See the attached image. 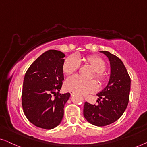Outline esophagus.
I'll return each mask as SVG.
<instances>
[{
  "label": "esophagus",
  "mask_w": 147,
  "mask_h": 147,
  "mask_svg": "<svg viewBox=\"0 0 147 147\" xmlns=\"http://www.w3.org/2000/svg\"><path fill=\"white\" fill-rule=\"evenodd\" d=\"M70 93H71V96H73V95L74 94V92H73V91H70Z\"/></svg>",
  "instance_id": "obj_1"
}]
</instances>
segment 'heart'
<instances>
[{
    "instance_id": "obj_1",
    "label": "heart",
    "mask_w": 147,
    "mask_h": 147,
    "mask_svg": "<svg viewBox=\"0 0 147 147\" xmlns=\"http://www.w3.org/2000/svg\"><path fill=\"white\" fill-rule=\"evenodd\" d=\"M86 63L89 64L92 69L95 71L94 77L100 82L102 83L106 80L102 72L105 71L106 65L101 58L96 56H90L83 59ZM79 67V61L75 56H71L65 60L63 64V70L66 74H71L75 72ZM65 87L67 90L76 93L84 94L94 92L97 90V84L94 80H85L78 76H71L65 81Z\"/></svg>"
}]
</instances>
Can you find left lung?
Masks as SVG:
<instances>
[{
  "mask_svg": "<svg viewBox=\"0 0 147 147\" xmlns=\"http://www.w3.org/2000/svg\"><path fill=\"white\" fill-rule=\"evenodd\" d=\"M100 52L106 55L110 62V77L107 86L96 94L99 97L96 101L98 105L84 103L83 115L92 125L104 127L117 121L127 109L131 78L119 58L108 51Z\"/></svg>",
  "mask_w": 147,
  "mask_h": 147,
  "instance_id": "1",
  "label": "left lung"
}]
</instances>
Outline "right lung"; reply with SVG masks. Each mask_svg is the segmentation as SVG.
Instances as JSON below:
<instances>
[{"label": "right lung", "instance_id": "1", "mask_svg": "<svg viewBox=\"0 0 147 147\" xmlns=\"http://www.w3.org/2000/svg\"><path fill=\"white\" fill-rule=\"evenodd\" d=\"M65 55L49 50L33 63L24 76L22 105L24 115L36 127L53 129L61 123L64 107L71 96L60 93Z\"/></svg>", "mask_w": 147, "mask_h": 147}]
</instances>
